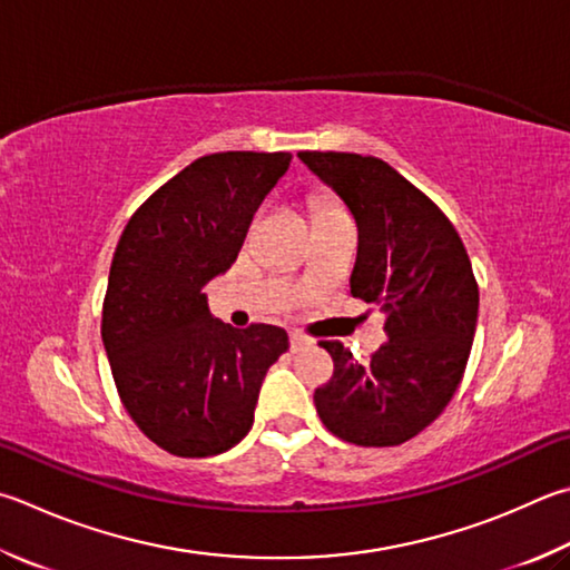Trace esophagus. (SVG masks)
I'll return each instance as SVG.
<instances>
[{
	"label": "esophagus",
	"mask_w": 570,
	"mask_h": 570,
	"mask_svg": "<svg viewBox=\"0 0 570 570\" xmlns=\"http://www.w3.org/2000/svg\"><path fill=\"white\" fill-rule=\"evenodd\" d=\"M288 341H292V351H298V348L308 344V338L302 336V334H292V338H288Z\"/></svg>",
	"instance_id": "obj_1"
}]
</instances>
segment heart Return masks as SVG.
I'll list each match as a JSON object with an SVG mask.
<instances>
[{"mask_svg":"<svg viewBox=\"0 0 570 570\" xmlns=\"http://www.w3.org/2000/svg\"><path fill=\"white\" fill-rule=\"evenodd\" d=\"M331 212H338V209H336V206H331V204H318V214H331Z\"/></svg>","mask_w":570,"mask_h":570,"instance_id":"1","label":"heart"}]
</instances>
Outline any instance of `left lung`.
<instances>
[{"mask_svg": "<svg viewBox=\"0 0 570 570\" xmlns=\"http://www.w3.org/2000/svg\"><path fill=\"white\" fill-rule=\"evenodd\" d=\"M346 204L358 229L351 296L386 314V338L368 364L321 341L334 376L316 389L324 426L356 446H399L441 416L469 364L479 286L453 224L426 194L361 154L302 151Z\"/></svg>", "mask_w": 570, "mask_h": 570, "instance_id": "8db88e82", "label": "left lung"}]
</instances>
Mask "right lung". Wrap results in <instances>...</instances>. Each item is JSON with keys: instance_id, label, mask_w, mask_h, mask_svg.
I'll use <instances>...</instances> for the list:
<instances>
[{"instance_id": "add662e5", "label": "right lung", "mask_w": 570, "mask_h": 570, "mask_svg": "<svg viewBox=\"0 0 570 570\" xmlns=\"http://www.w3.org/2000/svg\"><path fill=\"white\" fill-rule=\"evenodd\" d=\"M292 154L196 159L131 216L111 258L101 341L124 409L174 456L204 459L252 431L284 328L214 318L204 286L229 268Z\"/></svg>"}]
</instances>
